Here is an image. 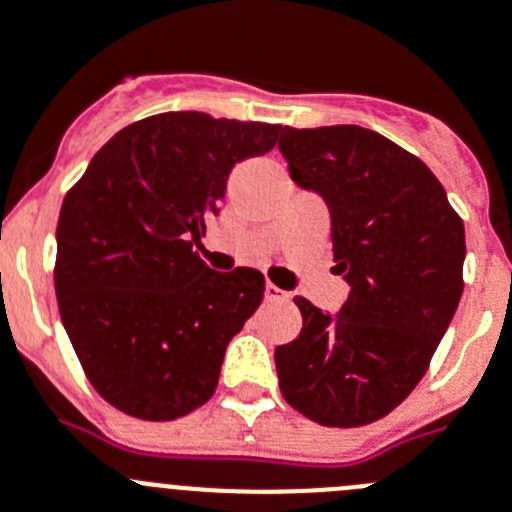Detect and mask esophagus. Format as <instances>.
Wrapping results in <instances>:
<instances>
[{"label":"esophagus","mask_w":512,"mask_h":512,"mask_svg":"<svg viewBox=\"0 0 512 512\" xmlns=\"http://www.w3.org/2000/svg\"><path fill=\"white\" fill-rule=\"evenodd\" d=\"M264 297L269 299V302H279V299H289V292H284V289H279V287H276V284L266 281Z\"/></svg>","instance_id":"obj_1"}]
</instances>
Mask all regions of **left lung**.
I'll return each instance as SVG.
<instances>
[{
	"label": "left lung",
	"mask_w": 512,
	"mask_h": 512,
	"mask_svg": "<svg viewBox=\"0 0 512 512\" xmlns=\"http://www.w3.org/2000/svg\"><path fill=\"white\" fill-rule=\"evenodd\" d=\"M289 175L320 192L335 271L350 284L340 314L297 297L302 332L276 348L281 396L322 426L391 414L429 370L464 279V223L416 154L363 126H287Z\"/></svg>",
	"instance_id": "8db88e82"
}]
</instances>
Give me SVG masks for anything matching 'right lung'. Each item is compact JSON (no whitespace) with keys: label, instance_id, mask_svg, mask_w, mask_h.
<instances>
[{"label":"right lung","instance_id":"right-lung-1","mask_svg":"<svg viewBox=\"0 0 512 512\" xmlns=\"http://www.w3.org/2000/svg\"><path fill=\"white\" fill-rule=\"evenodd\" d=\"M281 124L167 111L121 129L58 218L60 320L114 409L172 421L218 386L228 342L264 299V274H220L195 243L233 164L274 149Z\"/></svg>","mask_w":512,"mask_h":512}]
</instances>
